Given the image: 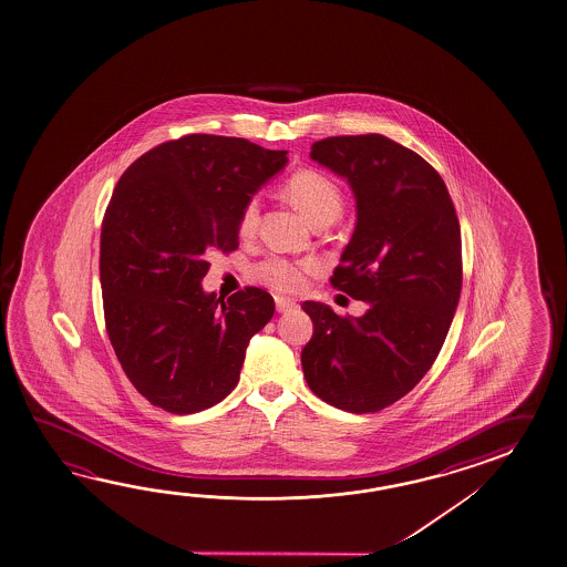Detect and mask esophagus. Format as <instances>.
<instances>
[{"label":"esophagus","mask_w":567,"mask_h":567,"mask_svg":"<svg viewBox=\"0 0 567 567\" xmlns=\"http://www.w3.org/2000/svg\"><path fill=\"white\" fill-rule=\"evenodd\" d=\"M275 302H277L278 312H289V310H295L299 307L297 300L289 299V297H275Z\"/></svg>","instance_id":"1"}]
</instances>
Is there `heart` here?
<instances>
[{"mask_svg":"<svg viewBox=\"0 0 567 567\" xmlns=\"http://www.w3.org/2000/svg\"><path fill=\"white\" fill-rule=\"evenodd\" d=\"M282 194L315 226L331 225L341 216V188L322 172H295L289 181L285 182ZM258 213H260V206H258L257 198H250L243 206V213L238 218L240 235H252L257 230ZM317 268L319 265L312 258L290 260L285 257H268L255 265L252 277L270 289L280 290V292H295L305 287L307 277Z\"/></svg>","mask_w":567,"mask_h":567,"instance_id":"obj_1","label":"heart"}]
</instances>
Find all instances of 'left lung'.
<instances>
[{
	"label": "left lung",
	"mask_w": 567,
	"mask_h": 567,
	"mask_svg": "<svg viewBox=\"0 0 567 567\" xmlns=\"http://www.w3.org/2000/svg\"><path fill=\"white\" fill-rule=\"evenodd\" d=\"M310 158L353 190L357 223L331 282L369 309L342 319L302 302L315 331L300 363L322 401L373 413L417 385L443 347L461 295L460 220L437 171L381 134L319 140Z\"/></svg>",
	"instance_id": "left-lung-1"
}]
</instances>
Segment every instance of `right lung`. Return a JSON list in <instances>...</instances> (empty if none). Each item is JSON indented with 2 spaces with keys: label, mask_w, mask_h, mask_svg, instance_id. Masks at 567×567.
I'll return each instance as SVG.
<instances>
[{
  "label": "right lung",
  "mask_w": 567,
  "mask_h": 567,
  "mask_svg": "<svg viewBox=\"0 0 567 567\" xmlns=\"http://www.w3.org/2000/svg\"><path fill=\"white\" fill-rule=\"evenodd\" d=\"M285 150L193 134L150 150L122 174L100 235L110 342L132 385L176 415L235 389L246 347L275 315L267 290L203 289L214 250H235L238 218L287 166Z\"/></svg>",
  "instance_id": "obj_1"
}]
</instances>
